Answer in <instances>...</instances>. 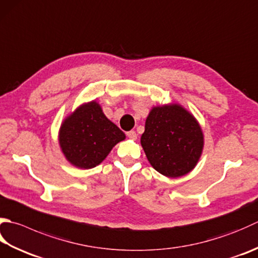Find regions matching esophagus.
I'll return each instance as SVG.
<instances>
[{
  "mask_svg": "<svg viewBox=\"0 0 258 258\" xmlns=\"http://www.w3.org/2000/svg\"><path fill=\"white\" fill-rule=\"evenodd\" d=\"M126 135H127V138L131 139V140H136L138 139V134H136L135 131H130V132L126 133Z\"/></svg>",
  "mask_w": 258,
  "mask_h": 258,
  "instance_id": "34e87169",
  "label": "esophagus"
}]
</instances>
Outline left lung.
Listing matches in <instances>:
<instances>
[{"instance_id":"1","label":"left lung","mask_w":258,"mask_h":258,"mask_svg":"<svg viewBox=\"0 0 258 258\" xmlns=\"http://www.w3.org/2000/svg\"><path fill=\"white\" fill-rule=\"evenodd\" d=\"M205 144L201 126L180 104L154 106L145 120L141 145L150 164L169 178H179L195 169Z\"/></svg>"}]
</instances>
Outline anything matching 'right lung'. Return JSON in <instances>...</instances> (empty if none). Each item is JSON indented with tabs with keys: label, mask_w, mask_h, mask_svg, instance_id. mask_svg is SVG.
I'll list each match as a JSON object with an SVG mask.
<instances>
[{
	"label": "right lung",
	"mask_w": 258,
	"mask_h": 258,
	"mask_svg": "<svg viewBox=\"0 0 258 258\" xmlns=\"http://www.w3.org/2000/svg\"><path fill=\"white\" fill-rule=\"evenodd\" d=\"M125 134L106 117L100 105L92 100L76 108L60 125L58 141L70 164L92 169L103 162Z\"/></svg>",
	"instance_id": "right-lung-1"
}]
</instances>
